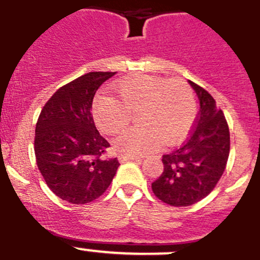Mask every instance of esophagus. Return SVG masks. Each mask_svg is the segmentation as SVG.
Listing matches in <instances>:
<instances>
[{"mask_svg": "<svg viewBox=\"0 0 260 260\" xmlns=\"http://www.w3.org/2000/svg\"><path fill=\"white\" fill-rule=\"evenodd\" d=\"M118 160H119V162H127V161H141V158L137 157V156H123V155H120L119 157H118Z\"/></svg>", "mask_w": 260, "mask_h": 260, "instance_id": "34e87169", "label": "esophagus"}]
</instances>
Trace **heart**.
I'll use <instances>...</instances> for the list:
<instances>
[{
  "instance_id": "obj_1",
  "label": "heart",
  "mask_w": 260,
  "mask_h": 260,
  "mask_svg": "<svg viewBox=\"0 0 260 260\" xmlns=\"http://www.w3.org/2000/svg\"><path fill=\"white\" fill-rule=\"evenodd\" d=\"M114 89L119 98L98 96L92 115L102 132L114 136L128 127L132 112H138L140 125L125 131L114 141V148L123 155H146L160 141L173 145L196 119V95L183 80L135 75L119 80Z\"/></svg>"
}]
</instances>
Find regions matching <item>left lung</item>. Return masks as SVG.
Returning a JSON list of instances; mask_svg holds the SVG:
<instances>
[{
  "label": "left lung",
  "mask_w": 260,
  "mask_h": 260,
  "mask_svg": "<svg viewBox=\"0 0 260 260\" xmlns=\"http://www.w3.org/2000/svg\"><path fill=\"white\" fill-rule=\"evenodd\" d=\"M201 109L188 140L162 156L164 171L152 183L158 200L175 207L200 202L213 190L225 171L230 132L222 110L203 87L189 81Z\"/></svg>",
  "instance_id": "1"
}]
</instances>
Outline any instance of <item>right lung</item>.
Returning a JSON list of instances; mask_svg holds the SVG:
<instances>
[{
    "label": "right lung",
    "mask_w": 260,
    "mask_h": 260,
    "mask_svg": "<svg viewBox=\"0 0 260 260\" xmlns=\"http://www.w3.org/2000/svg\"><path fill=\"white\" fill-rule=\"evenodd\" d=\"M115 72H89L53 94L35 127L37 165L50 190L72 205H85L108 189L119 166L104 158L109 142L95 127L96 90Z\"/></svg>",
    "instance_id": "right-lung-1"
}]
</instances>
